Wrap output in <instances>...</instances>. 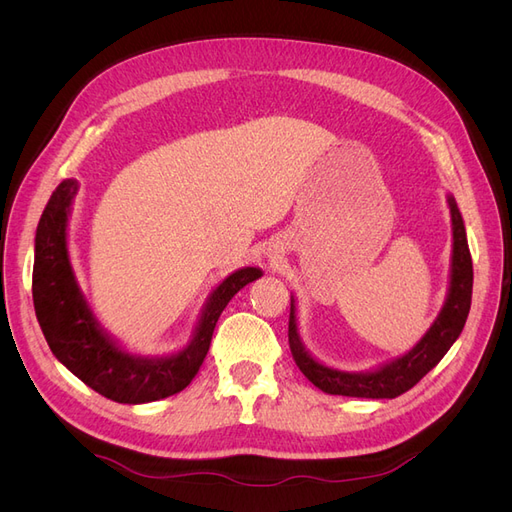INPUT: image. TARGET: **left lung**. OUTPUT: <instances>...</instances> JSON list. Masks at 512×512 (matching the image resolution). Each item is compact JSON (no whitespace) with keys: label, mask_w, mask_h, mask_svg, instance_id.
Masks as SVG:
<instances>
[{"label":"left lung","mask_w":512,"mask_h":512,"mask_svg":"<svg viewBox=\"0 0 512 512\" xmlns=\"http://www.w3.org/2000/svg\"><path fill=\"white\" fill-rule=\"evenodd\" d=\"M446 203L448 211H451L453 230L446 299L436 320L431 322V327L408 352L365 371H346L322 363L307 350L303 342L297 318V301H294L290 294L288 342L292 350V359L303 371L305 378L314 386H318L322 393L363 399H393L401 393L410 391L427 371H431L442 361V356L457 342V337L463 331V324H466L470 314L474 271L466 237V224H463L455 196L446 194Z\"/></svg>","instance_id":"obj_1"}]
</instances>
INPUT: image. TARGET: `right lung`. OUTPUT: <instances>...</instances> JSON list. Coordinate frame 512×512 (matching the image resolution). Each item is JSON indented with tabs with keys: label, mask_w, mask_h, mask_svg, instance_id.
<instances>
[{
	"label": "right lung",
	"mask_w": 512,
	"mask_h": 512,
	"mask_svg": "<svg viewBox=\"0 0 512 512\" xmlns=\"http://www.w3.org/2000/svg\"><path fill=\"white\" fill-rule=\"evenodd\" d=\"M79 181L64 179L46 203L34 241V307L55 359L89 389L117 404H149L188 386L203 365L213 329L235 294L262 277L243 267L226 275L200 309L190 342L170 354H141L123 346L98 322L76 280L68 252V224Z\"/></svg>",
	"instance_id": "add662e5"
}]
</instances>
